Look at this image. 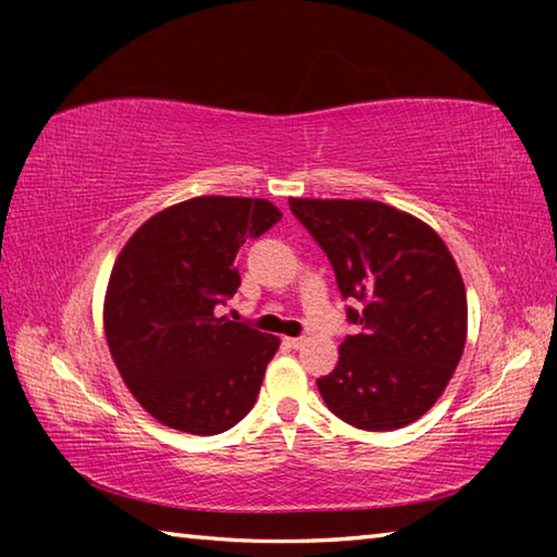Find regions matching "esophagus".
Here are the masks:
<instances>
[{
    "mask_svg": "<svg viewBox=\"0 0 557 557\" xmlns=\"http://www.w3.org/2000/svg\"><path fill=\"white\" fill-rule=\"evenodd\" d=\"M285 344H287L289 348H301V346H305V338H301V336H287Z\"/></svg>",
    "mask_w": 557,
    "mask_h": 557,
    "instance_id": "obj_1",
    "label": "esophagus"
}]
</instances>
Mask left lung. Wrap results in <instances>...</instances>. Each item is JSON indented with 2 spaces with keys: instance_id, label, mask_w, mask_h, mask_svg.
<instances>
[{
  "instance_id": "1",
  "label": "left lung",
  "mask_w": 557,
  "mask_h": 557,
  "mask_svg": "<svg viewBox=\"0 0 557 557\" xmlns=\"http://www.w3.org/2000/svg\"><path fill=\"white\" fill-rule=\"evenodd\" d=\"M332 262L348 319L363 332L338 346L317 381L336 418L388 432L422 418L467 342V292L445 240L414 215L369 199H289Z\"/></svg>"
}]
</instances>
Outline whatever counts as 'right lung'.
I'll return each mask as SVG.
<instances>
[{
  "label": "right lung",
  "mask_w": 557,
  "mask_h": 557,
  "mask_svg": "<svg viewBox=\"0 0 557 557\" xmlns=\"http://www.w3.org/2000/svg\"><path fill=\"white\" fill-rule=\"evenodd\" d=\"M282 219L275 203L196 196L154 213L112 265L102 324L135 400L162 425L219 435L250 412L280 338L215 314L240 287L233 260Z\"/></svg>",
  "instance_id": "right-lung-1"
}]
</instances>
